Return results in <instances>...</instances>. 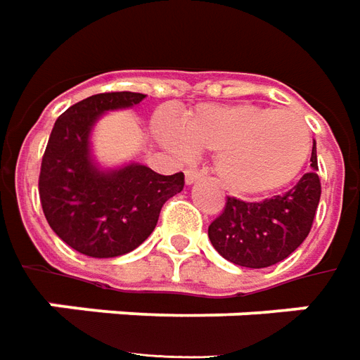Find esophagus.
I'll use <instances>...</instances> for the list:
<instances>
[{"label": "esophagus", "instance_id": "obj_1", "mask_svg": "<svg viewBox=\"0 0 360 360\" xmlns=\"http://www.w3.org/2000/svg\"><path fill=\"white\" fill-rule=\"evenodd\" d=\"M198 179H202V173L198 172V169H193V167L185 169V181H187V185H191V183H195Z\"/></svg>", "mask_w": 360, "mask_h": 360}]
</instances>
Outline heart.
<instances>
[{
	"mask_svg": "<svg viewBox=\"0 0 360 360\" xmlns=\"http://www.w3.org/2000/svg\"><path fill=\"white\" fill-rule=\"evenodd\" d=\"M158 132L181 155L218 154V177L238 195L285 188L302 172L311 150L310 130L296 112L248 103L188 112L181 132L162 120Z\"/></svg>",
	"mask_w": 360,
	"mask_h": 360,
	"instance_id": "b5f03b06",
	"label": "heart"
}]
</instances>
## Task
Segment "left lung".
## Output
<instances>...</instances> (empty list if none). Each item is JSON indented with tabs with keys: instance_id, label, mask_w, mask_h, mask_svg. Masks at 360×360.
I'll list each match as a JSON object with an SVG mask.
<instances>
[{
	"instance_id": "8db88e82",
	"label": "left lung",
	"mask_w": 360,
	"mask_h": 360,
	"mask_svg": "<svg viewBox=\"0 0 360 360\" xmlns=\"http://www.w3.org/2000/svg\"><path fill=\"white\" fill-rule=\"evenodd\" d=\"M310 162L311 172L283 195L261 202L226 198L220 216L208 226V238L224 259L240 267H271L308 238L321 195L316 142Z\"/></svg>"
}]
</instances>
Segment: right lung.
<instances>
[{
	"instance_id": "1",
	"label": "right lung",
	"mask_w": 360,
	"mask_h": 360,
	"mask_svg": "<svg viewBox=\"0 0 360 360\" xmlns=\"http://www.w3.org/2000/svg\"><path fill=\"white\" fill-rule=\"evenodd\" d=\"M144 93L91 95L64 110L42 155L39 195L50 228L89 257H119L154 232L162 206L185 187V175H160L140 163L99 172L89 160V132L105 110L144 101Z\"/></svg>"
}]
</instances>
